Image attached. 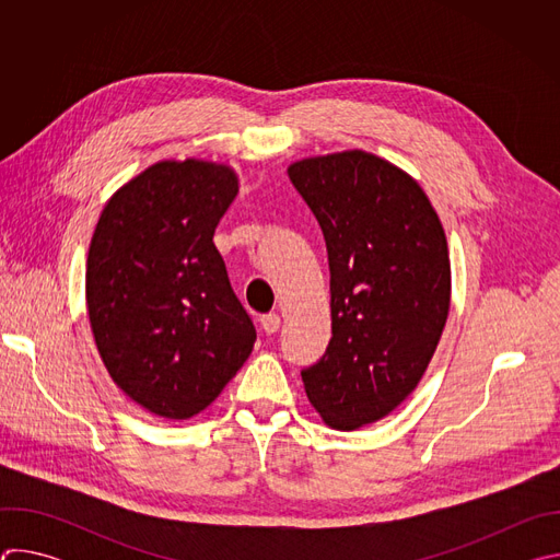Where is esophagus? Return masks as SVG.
Segmentation results:
<instances>
[{"instance_id":"esophagus-1","label":"esophagus","mask_w":560,"mask_h":560,"mask_svg":"<svg viewBox=\"0 0 560 560\" xmlns=\"http://www.w3.org/2000/svg\"><path fill=\"white\" fill-rule=\"evenodd\" d=\"M279 326H281V316L279 314L270 312V314L261 316V328H264L266 335H275L279 330Z\"/></svg>"}]
</instances>
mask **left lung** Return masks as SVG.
I'll list each match as a JSON object with an SVG mask.
<instances>
[{"label":"left lung","mask_w":560,"mask_h":560,"mask_svg":"<svg viewBox=\"0 0 560 560\" xmlns=\"http://www.w3.org/2000/svg\"><path fill=\"white\" fill-rule=\"evenodd\" d=\"M322 225L332 339L301 370L335 430L387 417L419 385L450 312L445 232L423 188L385 159L346 150L288 168Z\"/></svg>","instance_id":"left-lung-1"}]
</instances>
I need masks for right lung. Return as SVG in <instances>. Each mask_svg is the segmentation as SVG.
I'll return each mask as SVG.
<instances>
[{
	"label": "right lung",
	"instance_id": "1",
	"mask_svg": "<svg viewBox=\"0 0 560 560\" xmlns=\"http://www.w3.org/2000/svg\"><path fill=\"white\" fill-rule=\"evenodd\" d=\"M236 192L228 166L159 162L113 195L95 228L93 337L113 381L156 417L206 410L257 341L212 242Z\"/></svg>",
	"mask_w": 560,
	"mask_h": 560
}]
</instances>
